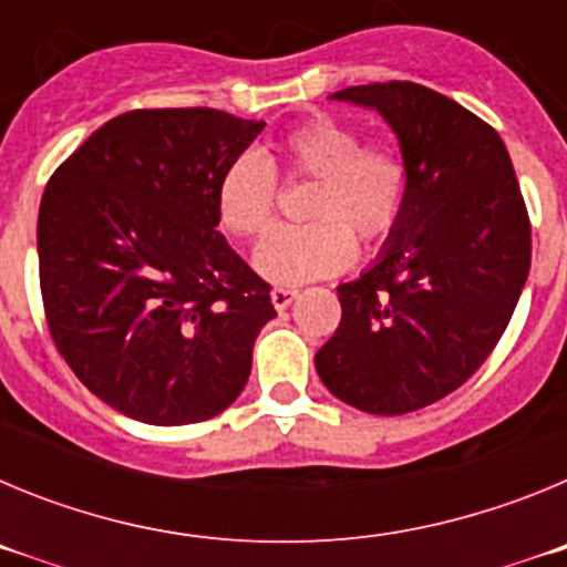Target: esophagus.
Masks as SVG:
<instances>
[{
	"mask_svg": "<svg viewBox=\"0 0 567 567\" xmlns=\"http://www.w3.org/2000/svg\"><path fill=\"white\" fill-rule=\"evenodd\" d=\"M295 298H298V289H284V287L272 289V307L278 309V312L289 309V303H292Z\"/></svg>",
	"mask_w": 567,
	"mask_h": 567,
	"instance_id": "1",
	"label": "esophagus"
}]
</instances>
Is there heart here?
Segmentation results:
<instances>
[{"instance_id": "1", "label": "heart", "mask_w": 567, "mask_h": 567, "mask_svg": "<svg viewBox=\"0 0 567 567\" xmlns=\"http://www.w3.org/2000/svg\"><path fill=\"white\" fill-rule=\"evenodd\" d=\"M284 178H315L303 227L275 229L255 249L260 278L280 287L343 272L354 258V238L374 240L398 221L409 173L392 147H363L354 127L318 115L289 130L278 142ZM278 204L272 164L255 150L235 155L215 187L221 224L240 238H258L269 229Z\"/></svg>"}]
</instances>
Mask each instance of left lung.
Returning a JSON list of instances; mask_svg holds the SVG:
<instances>
[{
    "label": "left lung",
    "mask_w": 567,
    "mask_h": 567,
    "mask_svg": "<svg viewBox=\"0 0 567 567\" xmlns=\"http://www.w3.org/2000/svg\"><path fill=\"white\" fill-rule=\"evenodd\" d=\"M334 102L378 110L409 187L383 252L340 284V327L315 354L334 398L369 414L437 403L503 338L530 269V224L497 130L414 82L360 84Z\"/></svg>",
    "instance_id": "1"
}]
</instances>
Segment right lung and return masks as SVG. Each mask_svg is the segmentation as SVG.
Returning <instances> with one entry per match:
<instances>
[{
    "instance_id": "obj_1",
    "label": "right lung",
    "mask_w": 567,
    "mask_h": 567,
    "mask_svg": "<svg viewBox=\"0 0 567 567\" xmlns=\"http://www.w3.org/2000/svg\"><path fill=\"white\" fill-rule=\"evenodd\" d=\"M260 130L224 110H133L44 187L37 247L53 343L138 423H202L247 385L275 307L215 229V187Z\"/></svg>"
}]
</instances>
